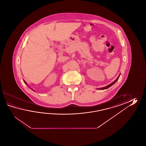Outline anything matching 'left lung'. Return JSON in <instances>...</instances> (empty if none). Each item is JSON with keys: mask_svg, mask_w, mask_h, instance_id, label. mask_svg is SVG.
<instances>
[{"mask_svg": "<svg viewBox=\"0 0 146 146\" xmlns=\"http://www.w3.org/2000/svg\"><path fill=\"white\" fill-rule=\"evenodd\" d=\"M119 77V76H118V77L117 78V79H116V80H115L113 82H112V84H110L108 85V86H107L106 87H103V88H99V90H100V89H101V90H104V89H106L109 88V87H111L113 84H115V82H116L118 80Z\"/></svg>", "mask_w": 146, "mask_h": 146, "instance_id": "left-lung-1", "label": "left lung"}]
</instances>
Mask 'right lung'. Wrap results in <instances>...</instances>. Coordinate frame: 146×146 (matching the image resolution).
<instances>
[{
  "label": "right lung",
  "mask_w": 146,
  "mask_h": 146,
  "mask_svg": "<svg viewBox=\"0 0 146 146\" xmlns=\"http://www.w3.org/2000/svg\"><path fill=\"white\" fill-rule=\"evenodd\" d=\"M24 82H25V84H26V82H25V81H24Z\"/></svg>",
  "instance_id": "obj_1"
}]
</instances>
